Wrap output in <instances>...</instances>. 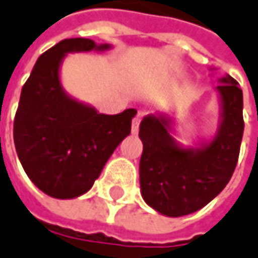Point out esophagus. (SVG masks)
Wrapping results in <instances>:
<instances>
[{"mask_svg": "<svg viewBox=\"0 0 258 258\" xmlns=\"http://www.w3.org/2000/svg\"><path fill=\"white\" fill-rule=\"evenodd\" d=\"M141 122H142L141 115H136V116L133 117V120H132V133L133 135H136V133L139 132V125H141Z\"/></svg>", "mask_w": 258, "mask_h": 258, "instance_id": "1", "label": "esophagus"}]
</instances>
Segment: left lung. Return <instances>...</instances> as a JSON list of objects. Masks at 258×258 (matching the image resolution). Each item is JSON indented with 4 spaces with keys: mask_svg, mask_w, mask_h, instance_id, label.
Wrapping results in <instances>:
<instances>
[{
    "mask_svg": "<svg viewBox=\"0 0 258 258\" xmlns=\"http://www.w3.org/2000/svg\"><path fill=\"white\" fill-rule=\"evenodd\" d=\"M219 84V126L213 138L198 148H186L174 139V119L166 113H152L141 122L142 198L157 213L167 217L195 213L231 179L244 131L243 91L230 75Z\"/></svg>",
    "mask_w": 258,
    "mask_h": 258,
    "instance_id": "1",
    "label": "left lung"
}]
</instances>
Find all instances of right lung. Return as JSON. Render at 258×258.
I'll return each mask as SVG.
<instances>
[{"instance_id":"add662e5","label":"right lung","mask_w":258,"mask_h":258,"mask_svg":"<svg viewBox=\"0 0 258 258\" xmlns=\"http://www.w3.org/2000/svg\"><path fill=\"white\" fill-rule=\"evenodd\" d=\"M110 48L88 38L63 39L38 58L22 86L14 119L15 149L31 181L51 198L75 199L91 190L131 133L136 109L99 113L72 98L60 84V65L68 53Z\"/></svg>"}]
</instances>
